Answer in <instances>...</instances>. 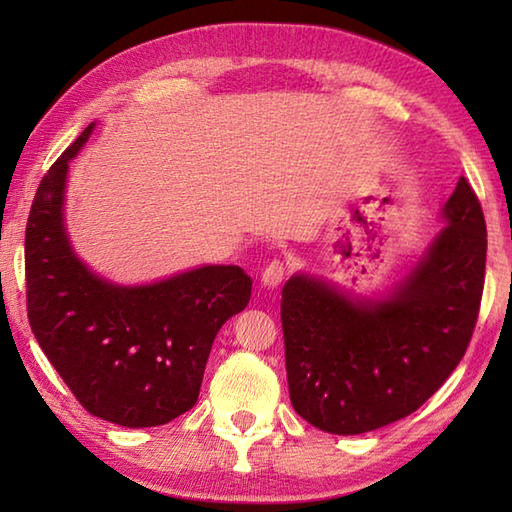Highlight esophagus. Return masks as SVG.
Masks as SVG:
<instances>
[{"label": "esophagus", "mask_w": 512, "mask_h": 512, "mask_svg": "<svg viewBox=\"0 0 512 512\" xmlns=\"http://www.w3.org/2000/svg\"><path fill=\"white\" fill-rule=\"evenodd\" d=\"M284 277H286V264L281 262V259H273V262H270L266 268H264V273H262V284L266 286V288H277L281 281H284Z\"/></svg>", "instance_id": "esophagus-1"}]
</instances>
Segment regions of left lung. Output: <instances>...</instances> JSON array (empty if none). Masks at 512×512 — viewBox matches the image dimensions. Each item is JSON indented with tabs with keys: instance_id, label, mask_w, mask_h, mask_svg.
I'll return each instance as SVG.
<instances>
[{
	"instance_id": "1",
	"label": "left lung",
	"mask_w": 512,
	"mask_h": 512,
	"mask_svg": "<svg viewBox=\"0 0 512 512\" xmlns=\"http://www.w3.org/2000/svg\"><path fill=\"white\" fill-rule=\"evenodd\" d=\"M447 226L383 301H350L295 275L281 292L290 402L303 420L356 436L424 405L466 352L486 270L482 204L464 176Z\"/></svg>"
}]
</instances>
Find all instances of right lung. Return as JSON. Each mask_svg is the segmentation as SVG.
<instances>
[{
  "instance_id": "right-lung-1",
  "label": "right lung",
  "mask_w": 512,
  "mask_h": 512,
  "mask_svg": "<svg viewBox=\"0 0 512 512\" xmlns=\"http://www.w3.org/2000/svg\"><path fill=\"white\" fill-rule=\"evenodd\" d=\"M43 176L26 224V306L43 354L85 411L121 427H160L198 402L222 325L250 301L239 266H204L151 286H114L72 253L63 226L68 162Z\"/></svg>"
}]
</instances>
